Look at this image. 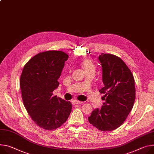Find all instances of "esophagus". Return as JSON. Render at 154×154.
<instances>
[{
    "label": "esophagus",
    "mask_w": 154,
    "mask_h": 154,
    "mask_svg": "<svg viewBox=\"0 0 154 154\" xmlns=\"http://www.w3.org/2000/svg\"><path fill=\"white\" fill-rule=\"evenodd\" d=\"M72 103L74 105H75V104H83V102L79 101H77V100H73L72 101Z\"/></svg>",
    "instance_id": "34e87169"
}]
</instances>
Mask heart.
I'll return each instance as SVG.
<instances>
[{"mask_svg": "<svg viewBox=\"0 0 154 154\" xmlns=\"http://www.w3.org/2000/svg\"><path fill=\"white\" fill-rule=\"evenodd\" d=\"M82 66L85 72L94 71V66L93 62L90 60H84L82 63Z\"/></svg>", "mask_w": 154, "mask_h": 154, "instance_id": "heart-1", "label": "heart"}]
</instances>
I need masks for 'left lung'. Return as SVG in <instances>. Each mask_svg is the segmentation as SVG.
<instances>
[{
  "mask_svg": "<svg viewBox=\"0 0 154 154\" xmlns=\"http://www.w3.org/2000/svg\"><path fill=\"white\" fill-rule=\"evenodd\" d=\"M99 60L102 66L104 87L103 106L95 109L88 117L89 122L103 131H112L125 122L135 100L134 79L130 69L119 57L101 53Z\"/></svg>",
  "mask_w": 154,
  "mask_h": 154,
  "instance_id": "1",
  "label": "left lung"
}]
</instances>
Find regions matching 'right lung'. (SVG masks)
I'll return each instance as SVG.
<instances>
[{"mask_svg":"<svg viewBox=\"0 0 154 154\" xmlns=\"http://www.w3.org/2000/svg\"><path fill=\"white\" fill-rule=\"evenodd\" d=\"M68 58L61 51L41 52L23 69L20 86L24 106L32 120L45 130L59 128L71 112V102L53 94L59 86L58 80Z\"/></svg>","mask_w":154,"mask_h":154,"instance_id":"add662e5","label":"right lung"}]
</instances>
